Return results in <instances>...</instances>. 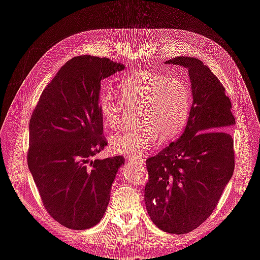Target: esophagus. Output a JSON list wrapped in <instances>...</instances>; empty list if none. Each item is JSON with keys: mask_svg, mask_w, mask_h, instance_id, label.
Listing matches in <instances>:
<instances>
[{"mask_svg": "<svg viewBox=\"0 0 260 260\" xmlns=\"http://www.w3.org/2000/svg\"><path fill=\"white\" fill-rule=\"evenodd\" d=\"M129 161L130 162H133V164H136V165H142L143 164V159H141V158H129Z\"/></svg>", "mask_w": 260, "mask_h": 260, "instance_id": "1", "label": "esophagus"}]
</instances>
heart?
Wrapping results in <instances>:
<instances>
[{
    "instance_id": "heart-1",
    "label": "heart",
    "mask_w": 260,
    "mask_h": 260,
    "mask_svg": "<svg viewBox=\"0 0 260 260\" xmlns=\"http://www.w3.org/2000/svg\"><path fill=\"white\" fill-rule=\"evenodd\" d=\"M119 91L125 103L141 105L139 128L117 133L111 139L115 154L140 158L162 140L176 138L187 121L192 104L188 83L180 78L144 70L124 78ZM100 112L109 128H119L123 120V102L115 91L107 90L99 100Z\"/></svg>"
}]
</instances>
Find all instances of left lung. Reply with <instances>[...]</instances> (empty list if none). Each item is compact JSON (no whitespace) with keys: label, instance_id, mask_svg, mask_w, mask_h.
Masks as SVG:
<instances>
[{"label":"left lung","instance_id":"left-lung-1","mask_svg":"<svg viewBox=\"0 0 260 260\" xmlns=\"http://www.w3.org/2000/svg\"><path fill=\"white\" fill-rule=\"evenodd\" d=\"M165 64L185 67L193 102L181 137L146 160L147 214L160 230L184 234L216 208L234 170L235 119L225 89L199 58L178 56Z\"/></svg>","mask_w":260,"mask_h":260}]
</instances>
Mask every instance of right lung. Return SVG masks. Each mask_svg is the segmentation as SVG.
Here are the masks:
<instances>
[{
	"mask_svg": "<svg viewBox=\"0 0 260 260\" xmlns=\"http://www.w3.org/2000/svg\"><path fill=\"white\" fill-rule=\"evenodd\" d=\"M123 69L106 57H74L46 85L31 115L28 167L45 209L69 229H90L101 221L124 162L122 156L92 160L107 145L101 81Z\"/></svg>",
	"mask_w": 260,
	"mask_h": 260,
	"instance_id": "right-lung-1",
	"label": "right lung"
}]
</instances>
